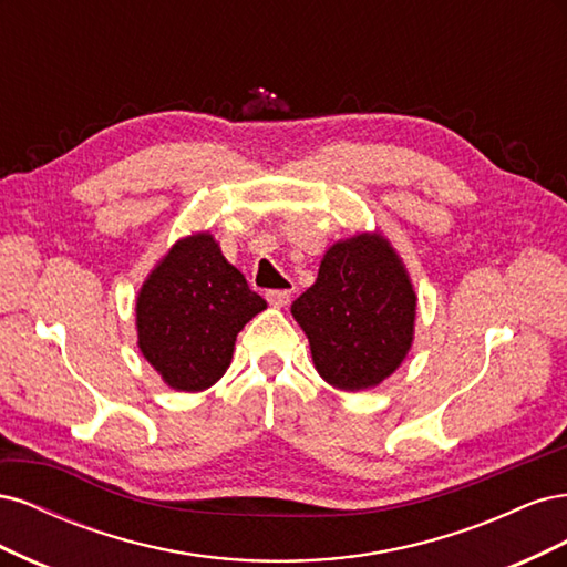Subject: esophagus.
Segmentation results:
<instances>
[{
  "mask_svg": "<svg viewBox=\"0 0 567 567\" xmlns=\"http://www.w3.org/2000/svg\"><path fill=\"white\" fill-rule=\"evenodd\" d=\"M267 300H269V305H274V307H284V305H288L290 302V296H293V286L290 288H277V290H267Z\"/></svg>",
  "mask_w": 567,
  "mask_h": 567,
  "instance_id": "esophagus-1",
  "label": "esophagus"
}]
</instances>
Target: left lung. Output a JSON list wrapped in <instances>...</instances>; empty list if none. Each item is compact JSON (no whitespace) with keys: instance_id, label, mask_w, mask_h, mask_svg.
I'll return each instance as SVG.
<instances>
[{"instance_id":"left-lung-1","label":"left lung","mask_w":567,"mask_h":567,"mask_svg":"<svg viewBox=\"0 0 567 567\" xmlns=\"http://www.w3.org/2000/svg\"><path fill=\"white\" fill-rule=\"evenodd\" d=\"M323 381L367 390L402 364L416 296L385 238L362 234L326 250L317 281L290 307Z\"/></svg>"}]
</instances>
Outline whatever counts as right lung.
Here are the masks:
<instances>
[{
	"label": "right lung",
	"mask_w": 567,
	"mask_h": 567,
	"mask_svg": "<svg viewBox=\"0 0 567 567\" xmlns=\"http://www.w3.org/2000/svg\"><path fill=\"white\" fill-rule=\"evenodd\" d=\"M265 307L210 234L188 236L142 286L140 348L169 388L198 392L225 375L238 331Z\"/></svg>",
	"instance_id": "obj_1"
}]
</instances>
